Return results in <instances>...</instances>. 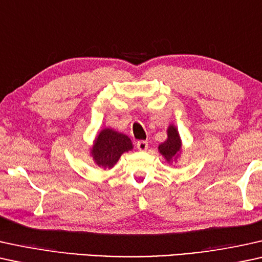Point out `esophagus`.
<instances>
[{"mask_svg":"<svg viewBox=\"0 0 262 262\" xmlns=\"http://www.w3.org/2000/svg\"><path fill=\"white\" fill-rule=\"evenodd\" d=\"M137 147L139 151H146V149L148 148V142L145 141V140H140L137 142Z\"/></svg>","mask_w":262,"mask_h":262,"instance_id":"1","label":"esophagus"}]
</instances>
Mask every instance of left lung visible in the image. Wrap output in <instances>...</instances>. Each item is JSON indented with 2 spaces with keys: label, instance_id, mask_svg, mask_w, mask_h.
Returning a JSON list of instances; mask_svg holds the SVG:
<instances>
[{
  "label": "left lung",
  "instance_id": "obj_1",
  "mask_svg": "<svg viewBox=\"0 0 262 262\" xmlns=\"http://www.w3.org/2000/svg\"><path fill=\"white\" fill-rule=\"evenodd\" d=\"M181 148H182V141H181L179 130L175 125L170 124L167 128V139L158 146L159 153L167 163H172L173 160H177Z\"/></svg>",
  "mask_w": 262,
  "mask_h": 262
}]
</instances>
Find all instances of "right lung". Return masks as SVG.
<instances>
[{
  "label": "right lung",
  "mask_w": 262,
  "mask_h": 262,
  "mask_svg": "<svg viewBox=\"0 0 262 262\" xmlns=\"http://www.w3.org/2000/svg\"><path fill=\"white\" fill-rule=\"evenodd\" d=\"M133 149V144L127 135L118 133L114 129L105 128L97 135L91 156L98 166L111 169L124 152Z\"/></svg>",
  "instance_id": "add662e5"
}]
</instances>
